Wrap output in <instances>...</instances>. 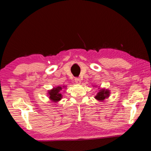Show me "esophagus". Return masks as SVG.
Listing matches in <instances>:
<instances>
[{
    "instance_id": "obj_1",
    "label": "esophagus",
    "mask_w": 151,
    "mask_h": 151,
    "mask_svg": "<svg viewBox=\"0 0 151 151\" xmlns=\"http://www.w3.org/2000/svg\"><path fill=\"white\" fill-rule=\"evenodd\" d=\"M75 83L76 84H78V85H79V84H81V78H75Z\"/></svg>"
}]
</instances>
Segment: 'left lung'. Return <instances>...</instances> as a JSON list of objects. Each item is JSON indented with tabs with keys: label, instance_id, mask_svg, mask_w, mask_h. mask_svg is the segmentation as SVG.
I'll list each match as a JSON object with an SVG mask.
<instances>
[{
	"label": "left lung",
	"instance_id": "obj_1",
	"mask_svg": "<svg viewBox=\"0 0 151 151\" xmlns=\"http://www.w3.org/2000/svg\"><path fill=\"white\" fill-rule=\"evenodd\" d=\"M109 94H110L109 91L104 90V89H101V90H100V91L97 93L96 95L94 96V98H95L96 100L103 101L106 98H108L109 96Z\"/></svg>",
	"mask_w": 151,
	"mask_h": 151
}]
</instances>
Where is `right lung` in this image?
<instances>
[{"instance_id": "right-lung-1", "label": "right lung", "mask_w": 151, "mask_h": 151, "mask_svg": "<svg viewBox=\"0 0 151 151\" xmlns=\"http://www.w3.org/2000/svg\"><path fill=\"white\" fill-rule=\"evenodd\" d=\"M63 88L61 86H58V87L54 88L52 90L48 91V94H49V98L51 101L53 102H58L62 99L63 95L60 93V91L62 90Z\"/></svg>"}]
</instances>
